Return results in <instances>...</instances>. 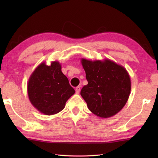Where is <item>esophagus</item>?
<instances>
[{
  "label": "esophagus",
  "mask_w": 158,
  "mask_h": 158,
  "mask_svg": "<svg viewBox=\"0 0 158 158\" xmlns=\"http://www.w3.org/2000/svg\"><path fill=\"white\" fill-rule=\"evenodd\" d=\"M80 89H81V87H80V86H77V88H75L76 94H79V93L80 92Z\"/></svg>",
  "instance_id": "34e87169"
}]
</instances>
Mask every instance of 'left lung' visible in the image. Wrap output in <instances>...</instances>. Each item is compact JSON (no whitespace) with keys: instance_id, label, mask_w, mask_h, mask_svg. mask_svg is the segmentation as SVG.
<instances>
[{"instance_id":"8db88e82","label":"left lung","mask_w":158,"mask_h":158,"mask_svg":"<svg viewBox=\"0 0 158 158\" xmlns=\"http://www.w3.org/2000/svg\"><path fill=\"white\" fill-rule=\"evenodd\" d=\"M81 60L88 82L81 89V96L89 110L102 118L116 115L130 94L131 81L126 69L109 59Z\"/></svg>"}]
</instances>
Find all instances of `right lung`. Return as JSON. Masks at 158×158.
I'll use <instances>...</instances> for the list:
<instances>
[{
  "label": "right lung",
  "instance_id": "add662e5",
  "mask_svg": "<svg viewBox=\"0 0 158 158\" xmlns=\"http://www.w3.org/2000/svg\"><path fill=\"white\" fill-rule=\"evenodd\" d=\"M61 69L58 61L52 62L49 66L42 62L28 79L30 101L44 115H52L61 111L67 100L75 92Z\"/></svg>",
  "mask_w": 158,
  "mask_h": 158
}]
</instances>
